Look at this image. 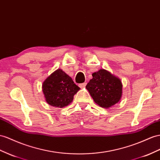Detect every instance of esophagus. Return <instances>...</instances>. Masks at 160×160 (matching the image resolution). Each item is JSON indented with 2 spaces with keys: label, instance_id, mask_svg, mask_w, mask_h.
<instances>
[{
  "label": "esophagus",
  "instance_id": "esophagus-1",
  "mask_svg": "<svg viewBox=\"0 0 160 160\" xmlns=\"http://www.w3.org/2000/svg\"><path fill=\"white\" fill-rule=\"evenodd\" d=\"M86 85H87V82H84V83H82V84H79V87L80 88H84L86 87Z\"/></svg>",
  "mask_w": 160,
  "mask_h": 160
}]
</instances>
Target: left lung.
Returning a JSON list of instances; mask_svg holds the SVG:
<instances>
[{"instance_id": "1", "label": "left lung", "mask_w": 160, "mask_h": 160, "mask_svg": "<svg viewBox=\"0 0 160 160\" xmlns=\"http://www.w3.org/2000/svg\"><path fill=\"white\" fill-rule=\"evenodd\" d=\"M92 76L86 88L98 105L108 109L120 101L122 84L119 78L104 69L92 73Z\"/></svg>"}]
</instances>
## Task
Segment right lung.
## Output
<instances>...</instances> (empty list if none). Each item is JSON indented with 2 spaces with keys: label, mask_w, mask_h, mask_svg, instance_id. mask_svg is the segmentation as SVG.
Masks as SVG:
<instances>
[{
  "label": "right lung",
  "mask_w": 160,
  "mask_h": 160,
  "mask_svg": "<svg viewBox=\"0 0 160 160\" xmlns=\"http://www.w3.org/2000/svg\"><path fill=\"white\" fill-rule=\"evenodd\" d=\"M42 88L47 103L59 108L70 104L73 96L80 89L61 69H57L47 78Z\"/></svg>",
  "instance_id": "1"
}]
</instances>
